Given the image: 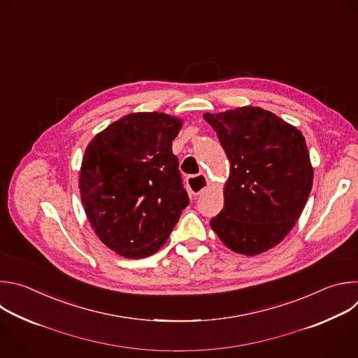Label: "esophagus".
Returning a JSON list of instances; mask_svg holds the SVG:
<instances>
[{
  "label": "esophagus",
  "mask_w": 358,
  "mask_h": 358,
  "mask_svg": "<svg viewBox=\"0 0 358 358\" xmlns=\"http://www.w3.org/2000/svg\"><path fill=\"white\" fill-rule=\"evenodd\" d=\"M208 179L206 175H197V176H190L187 178V187L193 194H200L203 190L208 187Z\"/></svg>",
  "instance_id": "34e87169"
}]
</instances>
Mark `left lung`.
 Here are the masks:
<instances>
[{"instance_id": "1", "label": "left lung", "mask_w": 358, "mask_h": 358, "mask_svg": "<svg viewBox=\"0 0 358 358\" xmlns=\"http://www.w3.org/2000/svg\"><path fill=\"white\" fill-rule=\"evenodd\" d=\"M230 162L213 231L231 251L258 255L289 234L308 201L313 166L296 127L261 107L204 113Z\"/></svg>"}]
</instances>
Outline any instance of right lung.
Returning <instances> with one entry per match:
<instances>
[{"label":"right lung","mask_w":358,"mask_h":358,"mask_svg":"<svg viewBox=\"0 0 358 358\" xmlns=\"http://www.w3.org/2000/svg\"><path fill=\"white\" fill-rule=\"evenodd\" d=\"M183 120L131 113L100 131L85 151L79 189L101 243L124 258L155 254L189 204L172 141Z\"/></svg>","instance_id":"add662e5"}]
</instances>
